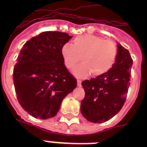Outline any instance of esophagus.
I'll return each mask as SVG.
<instances>
[{"mask_svg": "<svg viewBox=\"0 0 147 147\" xmlns=\"http://www.w3.org/2000/svg\"><path fill=\"white\" fill-rule=\"evenodd\" d=\"M77 85H78V87H80L81 85H82V81L79 80V79H77Z\"/></svg>", "mask_w": 147, "mask_h": 147, "instance_id": "1", "label": "esophagus"}]
</instances>
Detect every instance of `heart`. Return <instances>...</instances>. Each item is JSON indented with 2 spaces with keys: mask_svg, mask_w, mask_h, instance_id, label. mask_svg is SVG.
Returning a JSON list of instances; mask_svg holds the SVG:
<instances>
[{
  "mask_svg": "<svg viewBox=\"0 0 147 147\" xmlns=\"http://www.w3.org/2000/svg\"><path fill=\"white\" fill-rule=\"evenodd\" d=\"M61 55L65 66L69 69H73L82 57V64L73 70L76 76L85 77L91 74L93 77H98L107 73L113 67L117 56V47L111 40L85 34L76 36L73 45H63Z\"/></svg>",
  "mask_w": 147,
  "mask_h": 147,
  "instance_id": "1",
  "label": "heart"
}]
</instances>
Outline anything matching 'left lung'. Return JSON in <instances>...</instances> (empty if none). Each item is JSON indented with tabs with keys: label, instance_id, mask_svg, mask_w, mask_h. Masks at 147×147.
Segmentation results:
<instances>
[{
	"label": "left lung",
	"instance_id": "obj_1",
	"mask_svg": "<svg viewBox=\"0 0 147 147\" xmlns=\"http://www.w3.org/2000/svg\"><path fill=\"white\" fill-rule=\"evenodd\" d=\"M133 59L129 51L117 44L116 62L107 73L82 82L85 98L81 112L87 121L101 123L118 113L124 105L130 82Z\"/></svg>",
	"mask_w": 147,
	"mask_h": 147
}]
</instances>
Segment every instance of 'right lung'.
<instances>
[{"label":"right lung","mask_w":147,"mask_h":147,"mask_svg":"<svg viewBox=\"0 0 147 147\" xmlns=\"http://www.w3.org/2000/svg\"><path fill=\"white\" fill-rule=\"evenodd\" d=\"M72 36L46 31L23 46L13 68V80L20 105L31 116H55L62 100L76 88V79L65 66L61 48Z\"/></svg>","instance_id":"add662e5"}]
</instances>
